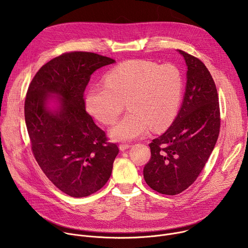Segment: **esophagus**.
I'll return each instance as SVG.
<instances>
[{"label":"esophagus","instance_id":"34e87169","mask_svg":"<svg viewBox=\"0 0 248 248\" xmlns=\"http://www.w3.org/2000/svg\"><path fill=\"white\" fill-rule=\"evenodd\" d=\"M131 147V144H126V143H123V144H120V150L121 151H124L128 148Z\"/></svg>","mask_w":248,"mask_h":248}]
</instances>
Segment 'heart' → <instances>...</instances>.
I'll return each instance as SVG.
<instances>
[{"mask_svg":"<svg viewBox=\"0 0 248 248\" xmlns=\"http://www.w3.org/2000/svg\"><path fill=\"white\" fill-rule=\"evenodd\" d=\"M104 82L105 85L89 88L85 106L96 120L113 124L126 102L129 112L110 131L116 140L135 139L144 135L149 127L154 131L163 130L180 110L184 78L173 64L127 61L111 69Z\"/></svg>","mask_w":248,"mask_h":248,"instance_id":"heart-1","label":"heart"}]
</instances>
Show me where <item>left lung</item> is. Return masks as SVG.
<instances>
[{"mask_svg": "<svg viewBox=\"0 0 248 248\" xmlns=\"http://www.w3.org/2000/svg\"><path fill=\"white\" fill-rule=\"evenodd\" d=\"M187 73L182 108L165 133L149 144L146 184L155 191L175 195L189 187L203 170L220 133V106L215 82L206 65L178 50Z\"/></svg>", "mask_w": 248, "mask_h": 248, "instance_id": "obj_1", "label": "left lung"}]
</instances>
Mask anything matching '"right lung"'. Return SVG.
Masks as SVG:
<instances>
[{"mask_svg": "<svg viewBox=\"0 0 248 248\" xmlns=\"http://www.w3.org/2000/svg\"><path fill=\"white\" fill-rule=\"evenodd\" d=\"M115 60L90 52H69L45 63L29 84L24 117L31 150L47 178L63 193L85 197L110 179L119 154L85 110L84 91L96 69ZM57 94V110L47 100Z\"/></svg>", "mask_w": 248, "mask_h": 248, "instance_id": "obj_1", "label": "right lung"}]
</instances>
